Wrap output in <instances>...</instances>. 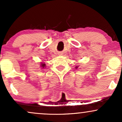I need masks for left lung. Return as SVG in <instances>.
<instances>
[{
  "mask_svg": "<svg viewBox=\"0 0 122 122\" xmlns=\"http://www.w3.org/2000/svg\"><path fill=\"white\" fill-rule=\"evenodd\" d=\"M78 67H79V66H76V67H75V68H76V69H77V68H78Z\"/></svg>",
  "mask_w": 122,
  "mask_h": 122,
  "instance_id": "1",
  "label": "left lung"
}]
</instances>
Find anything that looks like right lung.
<instances>
[{
	"mask_svg": "<svg viewBox=\"0 0 122 122\" xmlns=\"http://www.w3.org/2000/svg\"><path fill=\"white\" fill-rule=\"evenodd\" d=\"M41 67H42V68H44V67H45V64H44V63H41Z\"/></svg>",
	"mask_w": 122,
	"mask_h": 122,
	"instance_id": "obj_1",
	"label": "right lung"
}]
</instances>
